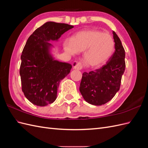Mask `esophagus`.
I'll return each mask as SVG.
<instances>
[{
	"instance_id": "1",
	"label": "esophagus",
	"mask_w": 148,
	"mask_h": 148,
	"mask_svg": "<svg viewBox=\"0 0 148 148\" xmlns=\"http://www.w3.org/2000/svg\"><path fill=\"white\" fill-rule=\"evenodd\" d=\"M72 65H73V69L75 70H80L82 69V65L81 63H79V62H74Z\"/></svg>"
}]
</instances>
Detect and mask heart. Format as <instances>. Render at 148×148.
I'll use <instances>...</instances> for the list:
<instances>
[{
  "mask_svg": "<svg viewBox=\"0 0 148 148\" xmlns=\"http://www.w3.org/2000/svg\"><path fill=\"white\" fill-rule=\"evenodd\" d=\"M65 51L70 55L83 52L84 64L89 66H100L109 60L114 51L115 42L109 33L96 29H84L64 42Z\"/></svg>",
  "mask_w": 148,
  "mask_h": 148,
  "instance_id": "obj_1",
  "label": "heart"
}]
</instances>
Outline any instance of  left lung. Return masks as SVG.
<instances>
[{
  "instance_id": "obj_1",
  "label": "left lung",
  "mask_w": 148,
  "mask_h": 148,
  "mask_svg": "<svg viewBox=\"0 0 148 148\" xmlns=\"http://www.w3.org/2000/svg\"><path fill=\"white\" fill-rule=\"evenodd\" d=\"M112 33L115 51L109 61L99 69L83 73L79 91L84 99L92 105L105 104L120 89L125 69V52L120 38Z\"/></svg>"
}]
</instances>
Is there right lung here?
<instances>
[{
    "label": "right lung",
    "mask_w": 148,
    "mask_h": 148,
    "mask_svg": "<svg viewBox=\"0 0 148 148\" xmlns=\"http://www.w3.org/2000/svg\"><path fill=\"white\" fill-rule=\"evenodd\" d=\"M73 26L46 22L36 29L26 42L21 56L22 91L32 104L45 106L57 98L60 82L71 69V64L54 60L50 41H58Z\"/></svg>",
    "instance_id": "1"
}]
</instances>
